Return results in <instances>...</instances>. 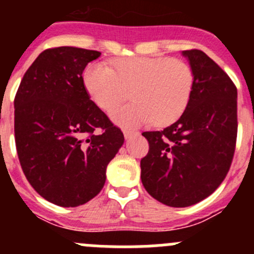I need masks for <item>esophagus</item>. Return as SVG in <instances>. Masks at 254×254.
Listing matches in <instances>:
<instances>
[{"label": "esophagus", "mask_w": 254, "mask_h": 254, "mask_svg": "<svg viewBox=\"0 0 254 254\" xmlns=\"http://www.w3.org/2000/svg\"><path fill=\"white\" fill-rule=\"evenodd\" d=\"M136 135H139V132L134 131V130H127V129L124 130V136L127 140H129L130 137L132 136H136Z\"/></svg>", "instance_id": "1"}]
</instances>
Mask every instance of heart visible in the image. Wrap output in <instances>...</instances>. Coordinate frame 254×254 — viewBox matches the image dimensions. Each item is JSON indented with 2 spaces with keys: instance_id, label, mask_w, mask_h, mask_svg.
<instances>
[{
  "instance_id": "heart-1",
  "label": "heart",
  "mask_w": 254,
  "mask_h": 254,
  "mask_svg": "<svg viewBox=\"0 0 254 254\" xmlns=\"http://www.w3.org/2000/svg\"><path fill=\"white\" fill-rule=\"evenodd\" d=\"M89 98L106 113L117 109L131 97L134 103L119 109L113 118L125 127L151 122L167 125L176 122L188 107L195 75L181 59L130 56L111 63L92 64L83 73Z\"/></svg>"
}]
</instances>
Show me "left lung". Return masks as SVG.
<instances>
[{"label":"left lung","instance_id":"obj_1","mask_svg":"<svg viewBox=\"0 0 254 254\" xmlns=\"http://www.w3.org/2000/svg\"><path fill=\"white\" fill-rule=\"evenodd\" d=\"M195 75L182 117L161 131H145L148 152L141 182L152 198L173 207L194 205L214 193L231 167L237 139V88L205 53L184 50Z\"/></svg>","mask_w":254,"mask_h":254}]
</instances>
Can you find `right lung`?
Instances as JSON below:
<instances>
[{"label": "right lung", "instance_id": "obj_1", "mask_svg": "<svg viewBox=\"0 0 254 254\" xmlns=\"http://www.w3.org/2000/svg\"><path fill=\"white\" fill-rule=\"evenodd\" d=\"M99 56L82 48L47 49L24 73L14 97V139L23 173L39 195L59 206L93 199L124 143L122 130L84 88L82 72Z\"/></svg>", "mask_w": 254, "mask_h": 254}]
</instances>
